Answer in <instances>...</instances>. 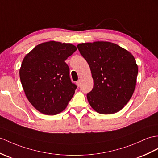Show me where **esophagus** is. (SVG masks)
Wrapping results in <instances>:
<instances>
[{
    "label": "esophagus",
    "mask_w": 158,
    "mask_h": 158,
    "mask_svg": "<svg viewBox=\"0 0 158 158\" xmlns=\"http://www.w3.org/2000/svg\"><path fill=\"white\" fill-rule=\"evenodd\" d=\"M80 84H81V81H80V80L76 82V84H77V86H78V87L80 86Z\"/></svg>",
    "instance_id": "obj_1"
}]
</instances>
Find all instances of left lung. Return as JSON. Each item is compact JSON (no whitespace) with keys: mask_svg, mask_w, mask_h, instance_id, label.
Here are the masks:
<instances>
[{"mask_svg":"<svg viewBox=\"0 0 158 158\" xmlns=\"http://www.w3.org/2000/svg\"><path fill=\"white\" fill-rule=\"evenodd\" d=\"M89 65L94 86L87 94L90 105L100 114L121 110L131 98L136 86L138 66L127 50L108 41L77 45Z\"/></svg>","mask_w":158,"mask_h":158,"instance_id":"8db88e82","label":"left lung"}]
</instances>
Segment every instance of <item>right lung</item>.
Instances as JSON below:
<instances>
[{
  "label": "right lung",
  "instance_id": "obj_1",
  "mask_svg": "<svg viewBox=\"0 0 158 158\" xmlns=\"http://www.w3.org/2000/svg\"><path fill=\"white\" fill-rule=\"evenodd\" d=\"M76 49L71 44L51 41L37 45L24 57L19 70L22 86L40 113L58 114L72 99L77 86L65 61Z\"/></svg>",
  "mask_w": 158,
  "mask_h": 158
}]
</instances>
